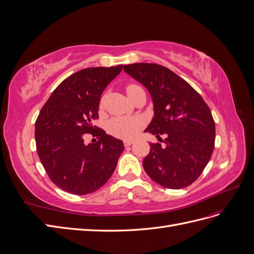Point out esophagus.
<instances>
[{
    "instance_id": "1",
    "label": "esophagus",
    "mask_w": 254,
    "mask_h": 254,
    "mask_svg": "<svg viewBox=\"0 0 254 254\" xmlns=\"http://www.w3.org/2000/svg\"><path fill=\"white\" fill-rule=\"evenodd\" d=\"M131 144H133V141H131V140H126V141H124L125 147H128V146H130Z\"/></svg>"
}]
</instances>
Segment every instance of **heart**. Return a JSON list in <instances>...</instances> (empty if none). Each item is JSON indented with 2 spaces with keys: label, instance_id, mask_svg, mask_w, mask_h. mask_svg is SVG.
<instances>
[{
  "label": "heart",
  "instance_id": "heart-1",
  "mask_svg": "<svg viewBox=\"0 0 254 254\" xmlns=\"http://www.w3.org/2000/svg\"><path fill=\"white\" fill-rule=\"evenodd\" d=\"M137 87L139 86H136V84H129L126 89L127 94ZM142 126L143 122L139 118L117 117L108 123V131L119 139L131 140L140 132Z\"/></svg>",
  "mask_w": 254,
  "mask_h": 254
}]
</instances>
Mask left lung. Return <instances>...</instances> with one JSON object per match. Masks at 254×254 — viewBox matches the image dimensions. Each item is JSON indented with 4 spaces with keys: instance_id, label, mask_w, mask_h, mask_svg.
<instances>
[{
    "instance_id": "8db88e82",
    "label": "left lung",
    "mask_w": 254,
    "mask_h": 254,
    "mask_svg": "<svg viewBox=\"0 0 254 254\" xmlns=\"http://www.w3.org/2000/svg\"><path fill=\"white\" fill-rule=\"evenodd\" d=\"M124 71L148 90L153 118L145 132L163 145L151 143L143 160L150 178L166 189L189 187L209 163L215 144V123L198 92L170 68L156 64H132Z\"/></svg>"
}]
</instances>
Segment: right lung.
Masks as SVG:
<instances>
[{"instance_id":"add662e5","label":"right lung","mask_w":254,"mask_h":254,"mask_svg":"<svg viewBox=\"0 0 254 254\" xmlns=\"http://www.w3.org/2000/svg\"><path fill=\"white\" fill-rule=\"evenodd\" d=\"M123 65L88 67L54 90L35 124L37 152L50 179L74 195L93 193L109 180L124 144L93 126L101 95ZM87 133L98 139L86 144Z\"/></svg>"}]
</instances>
